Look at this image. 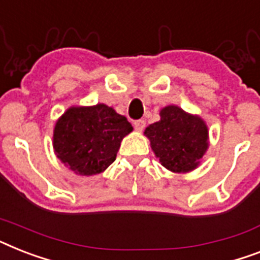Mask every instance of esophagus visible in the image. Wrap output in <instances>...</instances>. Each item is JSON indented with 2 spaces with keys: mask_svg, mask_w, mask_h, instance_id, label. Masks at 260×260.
Returning a JSON list of instances; mask_svg holds the SVG:
<instances>
[{
  "mask_svg": "<svg viewBox=\"0 0 260 260\" xmlns=\"http://www.w3.org/2000/svg\"><path fill=\"white\" fill-rule=\"evenodd\" d=\"M134 125H135V129L139 131V132H141V131H143L145 128V121L143 119L135 120Z\"/></svg>",
  "mask_w": 260,
  "mask_h": 260,
  "instance_id": "obj_1",
  "label": "esophagus"
}]
</instances>
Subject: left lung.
<instances>
[{
	"label": "left lung",
	"mask_w": 260,
	"mask_h": 260,
	"mask_svg": "<svg viewBox=\"0 0 260 260\" xmlns=\"http://www.w3.org/2000/svg\"><path fill=\"white\" fill-rule=\"evenodd\" d=\"M160 116V121L151 124L144 134L161 166L174 172L196 168L208 147V131L203 120L175 105L161 109Z\"/></svg>",
	"instance_id": "obj_1"
}]
</instances>
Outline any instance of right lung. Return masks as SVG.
I'll use <instances>...</instances> for the list:
<instances>
[{
    "label": "right lung",
    "mask_w": 260,
    "mask_h": 260,
    "mask_svg": "<svg viewBox=\"0 0 260 260\" xmlns=\"http://www.w3.org/2000/svg\"><path fill=\"white\" fill-rule=\"evenodd\" d=\"M132 131L125 116L104 104L71 108L56 124L57 157L80 175L100 174L116 159L123 137Z\"/></svg>",
    "instance_id": "obj_1"
}]
</instances>
